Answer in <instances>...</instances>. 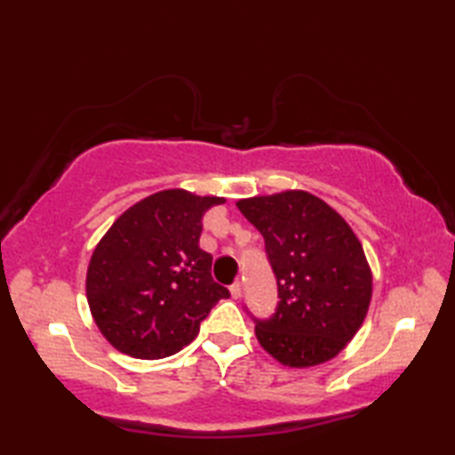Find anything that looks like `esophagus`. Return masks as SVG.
I'll return each mask as SVG.
<instances>
[{"mask_svg": "<svg viewBox=\"0 0 455 455\" xmlns=\"http://www.w3.org/2000/svg\"><path fill=\"white\" fill-rule=\"evenodd\" d=\"M230 295H233L235 299H238L243 295V284L241 283H233L230 284Z\"/></svg>", "mask_w": 455, "mask_h": 455, "instance_id": "34e87169", "label": "esophagus"}]
</instances>
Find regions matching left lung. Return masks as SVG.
I'll list each match as a JSON object with an SVG mask.
<instances>
[{"mask_svg": "<svg viewBox=\"0 0 455 455\" xmlns=\"http://www.w3.org/2000/svg\"><path fill=\"white\" fill-rule=\"evenodd\" d=\"M238 209L265 236L279 284V307L257 321L260 347L287 367L337 357L363 325L373 275L341 214L307 190L241 198Z\"/></svg>", "mask_w": 455, "mask_h": 455, "instance_id": "1", "label": "left lung"}]
</instances>
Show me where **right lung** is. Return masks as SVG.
Wrapping results in <instances>:
<instances>
[{"label":"right lung","mask_w":455,"mask_h":455,"mask_svg":"<svg viewBox=\"0 0 455 455\" xmlns=\"http://www.w3.org/2000/svg\"><path fill=\"white\" fill-rule=\"evenodd\" d=\"M225 203L168 188L138 200L92 252L86 297L106 341L136 359H164L187 347L200 323L228 297L198 246L203 214Z\"/></svg>","instance_id":"add662e5"}]
</instances>
